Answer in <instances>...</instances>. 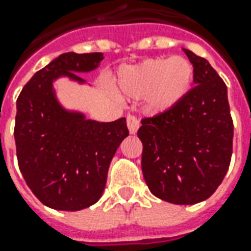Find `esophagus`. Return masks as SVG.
<instances>
[{
	"mask_svg": "<svg viewBox=\"0 0 251 251\" xmlns=\"http://www.w3.org/2000/svg\"><path fill=\"white\" fill-rule=\"evenodd\" d=\"M127 126H128V130H130V134H135L138 128H140V121L135 116H131L128 114L127 116Z\"/></svg>",
	"mask_w": 251,
	"mask_h": 251,
	"instance_id": "esophagus-1",
	"label": "esophagus"
}]
</instances>
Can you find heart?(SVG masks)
<instances>
[{"instance_id": "1", "label": "heart", "mask_w": 251, "mask_h": 251, "mask_svg": "<svg viewBox=\"0 0 251 251\" xmlns=\"http://www.w3.org/2000/svg\"><path fill=\"white\" fill-rule=\"evenodd\" d=\"M194 67L183 55L148 58L121 67L114 92L128 99L144 98V110L158 116L175 109L191 89Z\"/></svg>"}]
</instances>
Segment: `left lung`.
Here are the masks:
<instances>
[{
  "label": "left lung",
  "instance_id": "left-lung-1",
  "mask_svg": "<svg viewBox=\"0 0 251 251\" xmlns=\"http://www.w3.org/2000/svg\"><path fill=\"white\" fill-rule=\"evenodd\" d=\"M196 88L168 113L141 121V168L155 197L177 205L209 198L226 175L233 144L227 88L205 58L183 49Z\"/></svg>",
  "mask_w": 251,
  "mask_h": 251
}]
</instances>
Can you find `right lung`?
<instances>
[{"label": "right lung", "mask_w": 251, "mask_h": 251, "mask_svg": "<svg viewBox=\"0 0 251 251\" xmlns=\"http://www.w3.org/2000/svg\"><path fill=\"white\" fill-rule=\"evenodd\" d=\"M103 53H65L37 71L16 100L15 144L21 173L44 205L79 211L99 201L110 162L128 137L124 117L110 123L65 109L54 82L67 78L85 85L78 74L95 71Z\"/></svg>", "instance_id": "1"}]
</instances>
